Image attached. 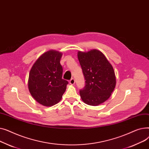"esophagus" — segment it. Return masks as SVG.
Listing matches in <instances>:
<instances>
[{
  "label": "esophagus",
  "mask_w": 149,
  "mask_h": 149,
  "mask_svg": "<svg viewBox=\"0 0 149 149\" xmlns=\"http://www.w3.org/2000/svg\"><path fill=\"white\" fill-rule=\"evenodd\" d=\"M69 83L70 84H75V80L74 79H71L69 81Z\"/></svg>",
  "instance_id": "1"
}]
</instances>
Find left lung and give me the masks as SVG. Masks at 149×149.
<instances>
[{
	"mask_svg": "<svg viewBox=\"0 0 149 149\" xmlns=\"http://www.w3.org/2000/svg\"><path fill=\"white\" fill-rule=\"evenodd\" d=\"M77 56L86 80L84 88L80 91L81 100L88 105H100L111 97L115 88L113 68L97 49L79 51Z\"/></svg>",
	"mask_w": 149,
	"mask_h": 149,
	"instance_id": "obj_1",
	"label": "left lung"
}]
</instances>
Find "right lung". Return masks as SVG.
Returning <instances> with one entry per match:
<instances>
[{
  "label": "right lung",
  "instance_id": "obj_1",
  "mask_svg": "<svg viewBox=\"0 0 149 149\" xmlns=\"http://www.w3.org/2000/svg\"><path fill=\"white\" fill-rule=\"evenodd\" d=\"M62 53L50 50L43 53L31 68L28 89L32 97L45 106L57 104L65 93L68 81L62 79Z\"/></svg>",
  "mask_w": 149,
  "mask_h": 149
}]
</instances>
